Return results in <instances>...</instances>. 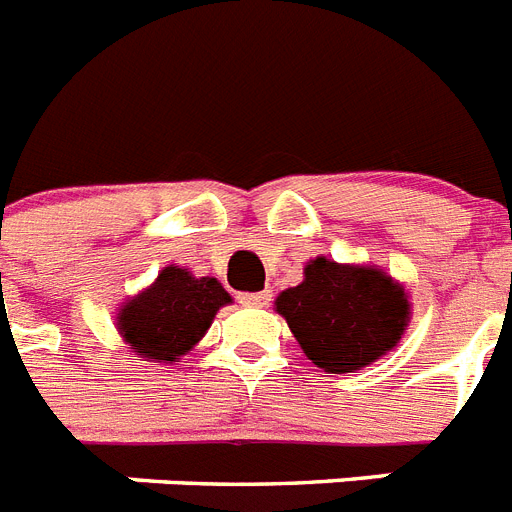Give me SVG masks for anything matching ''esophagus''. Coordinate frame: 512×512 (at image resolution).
<instances>
[{
    "label": "esophagus",
    "instance_id": "1",
    "mask_svg": "<svg viewBox=\"0 0 512 512\" xmlns=\"http://www.w3.org/2000/svg\"><path fill=\"white\" fill-rule=\"evenodd\" d=\"M238 301L248 308H264L272 301V293L269 290H264V293H240Z\"/></svg>",
    "mask_w": 512,
    "mask_h": 512
}]
</instances>
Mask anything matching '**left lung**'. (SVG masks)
<instances>
[{
    "label": "left lung",
    "mask_w": 512,
    "mask_h": 512,
    "mask_svg": "<svg viewBox=\"0 0 512 512\" xmlns=\"http://www.w3.org/2000/svg\"><path fill=\"white\" fill-rule=\"evenodd\" d=\"M274 308L308 361L329 374H350L390 353L411 319L408 295L390 274L327 256L308 261L301 285L282 290Z\"/></svg>",
    "instance_id": "obj_1"
}]
</instances>
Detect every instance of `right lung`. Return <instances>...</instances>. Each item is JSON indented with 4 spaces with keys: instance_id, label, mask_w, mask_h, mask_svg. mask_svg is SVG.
Listing matches in <instances>:
<instances>
[{
    "instance_id": "right-lung-1",
    "label": "right lung",
    "mask_w": 512,
    "mask_h": 512,
    "mask_svg": "<svg viewBox=\"0 0 512 512\" xmlns=\"http://www.w3.org/2000/svg\"><path fill=\"white\" fill-rule=\"evenodd\" d=\"M232 303L222 282L193 277L188 269L164 266L154 285L122 303L117 332L138 358L172 363L185 356L211 327L222 306Z\"/></svg>"
}]
</instances>
